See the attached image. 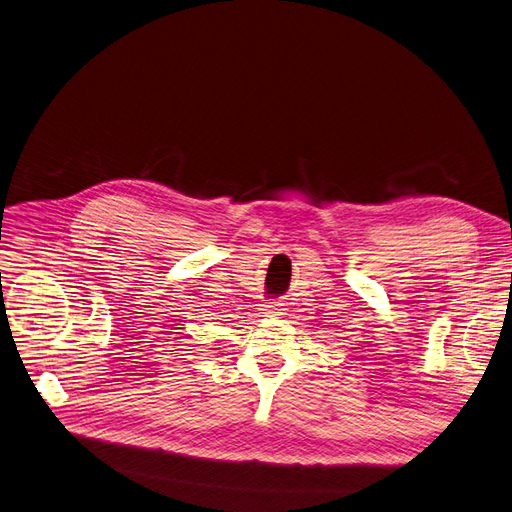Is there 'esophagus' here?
Returning <instances> with one entry per match:
<instances>
[{"mask_svg": "<svg viewBox=\"0 0 512 512\" xmlns=\"http://www.w3.org/2000/svg\"><path fill=\"white\" fill-rule=\"evenodd\" d=\"M284 304L282 302H267V306H265V310H267V314H271V316H282L284 312V308H282Z\"/></svg>", "mask_w": 512, "mask_h": 512, "instance_id": "1", "label": "esophagus"}]
</instances>
